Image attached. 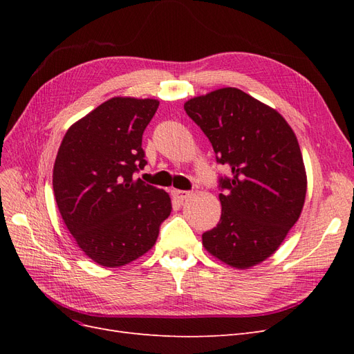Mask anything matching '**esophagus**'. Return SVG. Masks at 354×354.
Returning <instances> with one entry per match:
<instances>
[{"label":"esophagus","mask_w":354,"mask_h":354,"mask_svg":"<svg viewBox=\"0 0 354 354\" xmlns=\"http://www.w3.org/2000/svg\"><path fill=\"white\" fill-rule=\"evenodd\" d=\"M174 198L177 199V201H186V199H189L190 196H192V192H189V190H174Z\"/></svg>","instance_id":"esophagus-1"}]
</instances>
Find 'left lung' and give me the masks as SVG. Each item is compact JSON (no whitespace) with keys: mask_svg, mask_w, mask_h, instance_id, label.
I'll return each mask as SVG.
<instances>
[{"mask_svg":"<svg viewBox=\"0 0 354 354\" xmlns=\"http://www.w3.org/2000/svg\"><path fill=\"white\" fill-rule=\"evenodd\" d=\"M185 111L232 173L220 180L221 217L202 234L203 248L250 269L277 251L301 216L307 176L297 136L276 109L234 87L190 99Z\"/></svg>","mask_w":354,"mask_h":354,"instance_id":"1","label":"left lung"}]
</instances>
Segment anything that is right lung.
<instances>
[{
  "instance_id": "obj_1",
  "label": "right lung",
  "mask_w": 354,
  "mask_h": 354,
  "mask_svg": "<svg viewBox=\"0 0 354 354\" xmlns=\"http://www.w3.org/2000/svg\"><path fill=\"white\" fill-rule=\"evenodd\" d=\"M159 102L112 97L69 127L53 168L60 216L81 251L121 267L153 248L171 212L165 190L134 180L147 164L145 128Z\"/></svg>"
}]
</instances>
